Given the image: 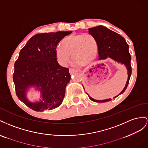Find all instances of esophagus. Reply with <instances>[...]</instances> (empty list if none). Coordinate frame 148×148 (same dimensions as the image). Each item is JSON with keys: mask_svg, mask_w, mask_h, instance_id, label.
Returning a JSON list of instances; mask_svg holds the SVG:
<instances>
[{"mask_svg": "<svg viewBox=\"0 0 148 148\" xmlns=\"http://www.w3.org/2000/svg\"><path fill=\"white\" fill-rule=\"evenodd\" d=\"M75 72H77V70L75 69L74 68H70L69 69V73L71 74H74V73H75Z\"/></svg>", "mask_w": 148, "mask_h": 148, "instance_id": "34e87169", "label": "esophagus"}]
</instances>
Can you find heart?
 <instances>
[{"label":"heart","instance_id":"1","mask_svg":"<svg viewBox=\"0 0 148 148\" xmlns=\"http://www.w3.org/2000/svg\"><path fill=\"white\" fill-rule=\"evenodd\" d=\"M97 50V42L92 35H71L62 40L61 47L56 48V56L59 63L63 66L68 63L71 54L75 65L84 66L94 60Z\"/></svg>","mask_w":148,"mask_h":148}]
</instances>
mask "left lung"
<instances>
[{
	"instance_id": "1",
	"label": "left lung",
	"mask_w": 148,
	"mask_h": 148,
	"mask_svg": "<svg viewBox=\"0 0 148 148\" xmlns=\"http://www.w3.org/2000/svg\"><path fill=\"white\" fill-rule=\"evenodd\" d=\"M88 33L95 38L97 42L99 60L110 58L118 62L125 64L126 66L128 71V80L123 90L119 95L123 94L128 85L129 80L132 75L131 55L129 53L128 45L123 36L103 26H97L88 28ZM119 95L115 97V98ZM88 96L91 100L95 102H105L112 100L109 99L97 100L92 99L88 95Z\"/></svg>"
}]
</instances>
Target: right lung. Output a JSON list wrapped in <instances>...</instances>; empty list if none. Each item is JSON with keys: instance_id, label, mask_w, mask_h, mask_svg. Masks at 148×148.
<instances>
[{"instance_id": "right-lung-1", "label": "right lung", "mask_w": 148, "mask_h": 148, "mask_svg": "<svg viewBox=\"0 0 148 148\" xmlns=\"http://www.w3.org/2000/svg\"><path fill=\"white\" fill-rule=\"evenodd\" d=\"M71 33L36 34L20 50L13 74L16 95L33 110H53L62 102L66 86L71 77L69 69L58 64L56 49L59 42ZM30 86H35L40 91L42 101L36 103L29 102L26 92Z\"/></svg>"}]
</instances>
